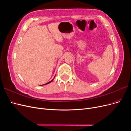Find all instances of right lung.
<instances>
[{
  "label": "right lung",
  "mask_w": 131,
  "mask_h": 131,
  "mask_svg": "<svg viewBox=\"0 0 131 131\" xmlns=\"http://www.w3.org/2000/svg\"><path fill=\"white\" fill-rule=\"evenodd\" d=\"M55 78V77L53 78V79H52V80H51L50 81H49V82H47V83H46V84H43V85H40V86H42V85H47V84H49V83H50V82H52L53 80V79H54V78Z\"/></svg>",
  "instance_id": "add662e5"
}]
</instances>
